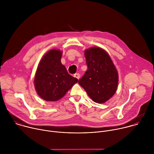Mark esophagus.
Wrapping results in <instances>:
<instances>
[{
  "label": "esophagus",
  "mask_w": 154,
  "mask_h": 154,
  "mask_svg": "<svg viewBox=\"0 0 154 154\" xmlns=\"http://www.w3.org/2000/svg\"><path fill=\"white\" fill-rule=\"evenodd\" d=\"M74 77H75V78H77V79H80V75L79 73H77V74H75L74 75Z\"/></svg>",
  "instance_id": "34e87169"
}]
</instances>
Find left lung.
Instances as JSON below:
<instances>
[{
  "instance_id": "8db88e82",
  "label": "left lung",
  "mask_w": 154,
  "mask_h": 154,
  "mask_svg": "<svg viewBox=\"0 0 154 154\" xmlns=\"http://www.w3.org/2000/svg\"><path fill=\"white\" fill-rule=\"evenodd\" d=\"M88 69L79 80L93 101L104 103L115 94L119 84V74L106 51L98 46L85 50Z\"/></svg>"
}]
</instances>
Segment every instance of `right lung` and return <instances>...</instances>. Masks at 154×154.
Wrapping results in <instances>:
<instances>
[{"label":"right lung","instance_id":"right-lung-1","mask_svg":"<svg viewBox=\"0 0 154 154\" xmlns=\"http://www.w3.org/2000/svg\"><path fill=\"white\" fill-rule=\"evenodd\" d=\"M62 53L59 49H51L38 65L34 84L38 96L45 101H56L61 99L78 82L62 64Z\"/></svg>","mask_w":154,"mask_h":154}]
</instances>
